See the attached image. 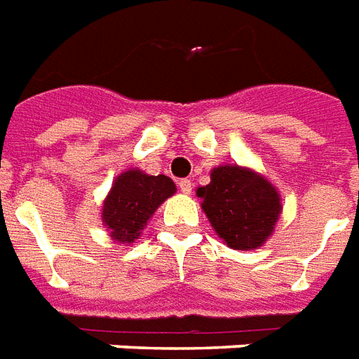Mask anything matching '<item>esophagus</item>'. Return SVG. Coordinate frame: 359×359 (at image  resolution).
<instances>
[{"mask_svg":"<svg viewBox=\"0 0 359 359\" xmlns=\"http://www.w3.org/2000/svg\"><path fill=\"white\" fill-rule=\"evenodd\" d=\"M179 188H180V191H182V194H186V196H190L194 184H191V180L182 179V180H179Z\"/></svg>","mask_w":359,"mask_h":359,"instance_id":"esophagus-1","label":"esophagus"}]
</instances>
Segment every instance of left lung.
Here are the masks:
<instances>
[{"label":"left lung","mask_w":359,"mask_h":359,"mask_svg":"<svg viewBox=\"0 0 359 359\" xmlns=\"http://www.w3.org/2000/svg\"><path fill=\"white\" fill-rule=\"evenodd\" d=\"M197 197L216 235L238 251L264 245L283 210L278 188L264 175L236 163L214 168Z\"/></svg>","instance_id":"8db88e82"}]
</instances>
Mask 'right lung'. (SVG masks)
I'll use <instances>...</instances> for the list:
<instances>
[{
  "mask_svg": "<svg viewBox=\"0 0 359 359\" xmlns=\"http://www.w3.org/2000/svg\"><path fill=\"white\" fill-rule=\"evenodd\" d=\"M175 191L177 186L165 175H147L140 168H130L117 175L100 212L111 240L124 245L134 244L156 208Z\"/></svg>",
  "mask_w": 359,
  "mask_h": 359,
  "instance_id": "add662e5",
  "label": "right lung"
}]
</instances>
